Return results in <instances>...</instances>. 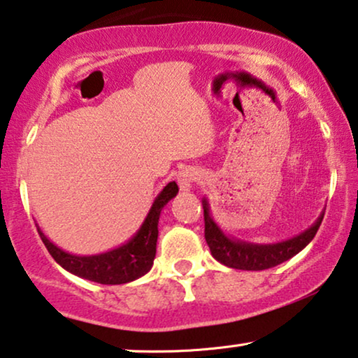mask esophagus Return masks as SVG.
Returning <instances> with one entry per match:
<instances>
[{
    "instance_id": "34e87169",
    "label": "esophagus",
    "mask_w": 358,
    "mask_h": 358,
    "mask_svg": "<svg viewBox=\"0 0 358 358\" xmlns=\"http://www.w3.org/2000/svg\"><path fill=\"white\" fill-rule=\"evenodd\" d=\"M193 182H196V173L192 170H183L182 173L178 175V185L182 192H189Z\"/></svg>"
}]
</instances>
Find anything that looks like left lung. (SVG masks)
<instances>
[{
    "label": "left lung",
    "mask_w": 358,
    "mask_h": 358,
    "mask_svg": "<svg viewBox=\"0 0 358 358\" xmlns=\"http://www.w3.org/2000/svg\"><path fill=\"white\" fill-rule=\"evenodd\" d=\"M204 209V239H206L211 255L222 265L237 270H266L287 262L301 252L314 239L319 226H321L324 213L311 227L293 237V239L278 242V244H250V242L237 241L227 237L214 222L209 213V204L203 199Z\"/></svg>",
    "instance_id": "1"
}]
</instances>
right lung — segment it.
Wrapping results in <instances>:
<instances>
[{"instance_id": "obj_1", "label": "right lung", "mask_w": 358, "mask_h": 358, "mask_svg": "<svg viewBox=\"0 0 358 358\" xmlns=\"http://www.w3.org/2000/svg\"><path fill=\"white\" fill-rule=\"evenodd\" d=\"M178 193V185L170 182L162 189L152 204L145 221L129 242L98 255H73L59 249L47 239L41 229L39 236L49 254L62 268L80 278L90 280L101 285H122L134 282L152 268L157 250V237H159V217L162 208Z\"/></svg>"}]
</instances>
